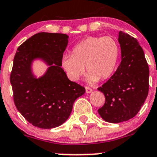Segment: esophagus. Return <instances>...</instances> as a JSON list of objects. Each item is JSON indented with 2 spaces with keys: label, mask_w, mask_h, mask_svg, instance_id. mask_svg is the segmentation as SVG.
<instances>
[{
  "label": "esophagus",
  "mask_w": 157,
  "mask_h": 157,
  "mask_svg": "<svg viewBox=\"0 0 157 157\" xmlns=\"http://www.w3.org/2000/svg\"><path fill=\"white\" fill-rule=\"evenodd\" d=\"M85 89H86V94H90V93L93 91V90L91 89L90 87H89V86H85Z\"/></svg>",
  "instance_id": "obj_1"
}]
</instances>
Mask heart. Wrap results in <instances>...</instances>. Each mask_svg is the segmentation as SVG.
<instances>
[{
    "instance_id": "b5f03b06",
    "label": "heart",
    "mask_w": 157,
    "mask_h": 157,
    "mask_svg": "<svg viewBox=\"0 0 157 157\" xmlns=\"http://www.w3.org/2000/svg\"><path fill=\"white\" fill-rule=\"evenodd\" d=\"M121 57V47L111 36H90L74 47L72 54H65L61 66L68 78L77 81L84 74L86 80L95 83L109 79L115 72Z\"/></svg>"
}]
</instances>
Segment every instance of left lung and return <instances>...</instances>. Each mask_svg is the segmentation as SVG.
Listing matches in <instances>:
<instances>
[{
  "instance_id": "left-lung-1",
  "label": "left lung",
  "mask_w": 157,
  "mask_h": 157,
  "mask_svg": "<svg viewBox=\"0 0 157 157\" xmlns=\"http://www.w3.org/2000/svg\"><path fill=\"white\" fill-rule=\"evenodd\" d=\"M121 62L113 75L98 90L103 93L105 103L98 109L109 123L131 119L144 105L149 91V67L144 51L136 38L119 32Z\"/></svg>"
}]
</instances>
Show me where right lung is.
<instances>
[{
	"label": "right lung",
	"instance_id": "1",
	"mask_svg": "<svg viewBox=\"0 0 157 157\" xmlns=\"http://www.w3.org/2000/svg\"><path fill=\"white\" fill-rule=\"evenodd\" d=\"M67 44V34L41 32L19 46L14 56L10 77L13 101L17 110L34 127L51 129L63 124L76 99L85 93V88L71 81L61 68ZM35 59L49 66L39 78L32 73Z\"/></svg>",
	"mask_w": 157,
	"mask_h": 157
}]
</instances>
